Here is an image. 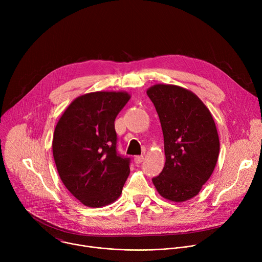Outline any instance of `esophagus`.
<instances>
[{
	"instance_id": "obj_1",
	"label": "esophagus",
	"mask_w": 262,
	"mask_h": 262,
	"mask_svg": "<svg viewBox=\"0 0 262 262\" xmlns=\"http://www.w3.org/2000/svg\"><path fill=\"white\" fill-rule=\"evenodd\" d=\"M144 160H145V159H144L143 156H137V157H135V163H136V164H141V163H143Z\"/></svg>"
}]
</instances>
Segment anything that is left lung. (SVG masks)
Segmentation results:
<instances>
[{
	"label": "left lung",
	"instance_id": "obj_1",
	"mask_svg": "<svg viewBox=\"0 0 262 262\" xmlns=\"http://www.w3.org/2000/svg\"><path fill=\"white\" fill-rule=\"evenodd\" d=\"M147 95L160 117L166 156L165 167L152 182L165 199L186 201L199 194L214 170L220 151L215 123L190 90L159 84Z\"/></svg>",
	"mask_w": 262,
	"mask_h": 262
}]
</instances>
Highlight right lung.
<instances>
[{
	"label": "right lung",
	"instance_id": "right-lung-1",
	"mask_svg": "<svg viewBox=\"0 0 262 262\" xmlns=\"http://www.w3.org/2000/svg\"><path fill=\"white\" fill-rule=\"evenodd\" d=\"M126 92H92L74 99L59 119L53 155L66 189L89 207L113 203L129 175L130 159L117 152L115 119Z\"/></svg>",
	"mask_w": 262,
	"mask_h": 262
}]
</instances>
